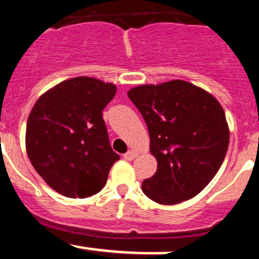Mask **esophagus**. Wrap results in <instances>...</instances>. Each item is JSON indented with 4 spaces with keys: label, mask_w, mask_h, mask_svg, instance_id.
<instances>
[{
    "label": "esophagus",
    "mask_w": 259,
    "mask_h": 259,
    "mask_svg": "<svg viewBox=\"0 0 259 259\" xmlns=\"http://www.w3.org/2000/svg\"><path fill=\"white\" fill-rule=\"evenodd\" d=\"M137 157H138V152H137V150H134V149L127 150V152L124 154V158L126 160H133V159H135Z\"/></svg>",
    "instance_id": "34e87169"
}]
</instances>
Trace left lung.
I'll use <instances>...</instances> for the list:
<instances>
[{"label": "left lung", "mask_w": 259, "mask_h": 259, "mask_svg": "<svg viewBox=\"0 0 259 259\" xmlns=\"http://www.w3.org/2000/svg\"><path fill=\"white\" fill-rule=\"evenodd\" d=\"M147 122L157 172L143 192L160 205L199 195L214 178L229 145V126L210 92L182 79L142 84L127 91Z\"/></svg>", "instance_id": "8db88e82"}]
</instances>
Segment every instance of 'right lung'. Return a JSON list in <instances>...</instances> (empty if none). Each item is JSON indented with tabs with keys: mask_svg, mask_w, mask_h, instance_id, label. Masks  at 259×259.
Segmentation results:
<instances>
[{
	"mask_svg": "<svg viewBox=\"0 0 259 259\" xmlns=\"http://www.w3.org/2000/svg\"><path fill=\"white\" fill-rule=\"evenodd\" d=\"M116 86L92 77L55 84L32 106L26 153L40 177L63 196L84 199L104 188L119 159L111 149L102 110Z\"/></svg>",
	"mask_w": 259,
	"mask_h": 259,
	"instance_id": "add662e5",
	"label": "right lung"
}]
</instances>
